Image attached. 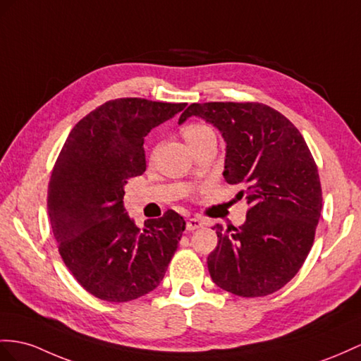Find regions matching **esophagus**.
<instances>
[{
	"label": "esophagus",
	"mask_w": 361,
	"mask_h": 361,
	"mask_svg": "<svg viewBox=\"0 0 361 361\" xmlns=\"http://www.w3.org/2000/svg\"><path fill=\"white\" fill-rule=\"evenodd\" d=\"M201 226H204V223H202V221L198 219V218H189L186 221V228L188 230H195V228H198Z\"/></svg>",
	"instance_id": "obj_1"
}]
</instances>
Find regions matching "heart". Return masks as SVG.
<instances>
[{"mask_svg":"<svg viewBox=\"0 0 361 361\" xmlns=\"http://www.w3.org/2000/svg\"><path fill=\"white\" fill-rule=\"evenodd\" d=\"M183 133V137L186 138L188 145L192 147L193 145H197L198 142L204 140L206 137H210V135H215L214 129H212L210 126H207L206 123H198V122H193V123H188L186 126H184L181 129Z\"/></svg>","mask_w":361,"mask_h":361,"instance_id":"heart-1","label":"heart"}]
</instances>
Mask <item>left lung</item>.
I'll use <instances>...</instances> for the list:
<instances>
[{
    "label": "left lung",
    "mask_w": 361,
    "mask_h": 361,
    "mask_svg": "<svg viewBox=\"0 0 361 361\" xmlns=\"http://www.w3.org/2000/svg\"><path fill=\"white\" fill-rule=\"evenodd\" d=\"M206 118L227 143L224 178L243 190L241 227L216 224L207 257L212 281L241 298L269 295L298 274L322 212L317 164L305 138L279 111L257 102L192 104L180 117Z\"/></svg>",
    "instance_id": "1"
}]
</instances>
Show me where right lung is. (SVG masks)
I'll return each mask as SVG.
<instances>
[{"label": "right lung", "instance_id": "1", "mask_svg": "<svg viewBox=\"0 0 361 361\" xmlns=\"http://www.w3.org/2000/svg\"><path fill=\"white\" fill-rule=\"evenodd\" d=\"M186 104L140 97L105 102L71 129L53 166L49 216L59 255L82 288L129 302L163 281L186 223L175 210L143 230L123 206L125 184L146 171L143 142Z\"/></svg>", "mask_w": 361, "mask_h": 361}]
</instances>
